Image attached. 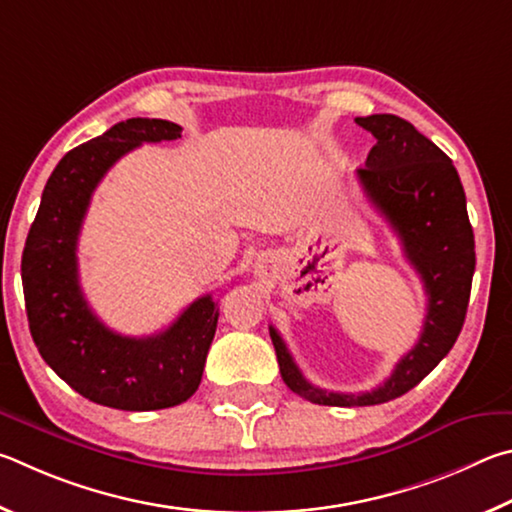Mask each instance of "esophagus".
<instances>
[{
	"label": "esophagus",
	"mask_w": 512,
	"mask_h": 512,
	"mask_svg": "<svg viewBox=\"0 0 512 512\" xmlns=\"http://www.w3.org/2000/svg\"><path fill=\"white\" fill-rule=\"evenodd\" d=\"M276 263H279V258L270 254V251H263V254L258 256V261H256V274L265 276L267 272L272 270V267H276Z\"/></svg>",
	"instance_id": "1"
}]
</instances>
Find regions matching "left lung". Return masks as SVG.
<instances>
[{"label": "left lung", "instance_id": "obj_1", "mask_svg": "<svg viewBox=\"0 0 512 512\" xmlns=\"http://www.w3.org/2000/svg\"><path fill=\"white\" fill-rule=\"evenodd\" d=\"M355 123L378 141L357 177L423 281L427 315L416 346L402 355L384 384L364 393L326 391L310 384L279 330L270 326L283 382L297 396L326 407L382 405L414 389L452 351L468 312L477 263L465 193L452 159L396 114L360 116Z\"/></svg>", "mask_w": 512, "mask_h": 512}]
</instances>
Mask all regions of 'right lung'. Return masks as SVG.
Masks as SVG:
<instances>
[{"label": "right lung", "mask_w": 512, "mask_h": 512, "mask_svg": "<svg viewBox=\"0 0 512 512\" xmlns=\"http://www.w3.org/2000/svg\"><path fill=\"white\" fill-rule=\"evenodd\" d=\"M179 137L177 123L128 119L69 150L26 236L22 285L33 342L58 378L96 405L155 411L182 405L200 387L220 315L211 294L161 333L125 337L94 315L78 281V236L98 182L132 148Z\"/></svg>", "instance_id": "obj_1"}]
</instances>
